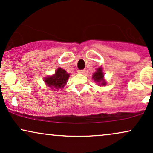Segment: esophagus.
Listing matches in <instances>:
<instances>
[{
	"label": "esophagus",
	"mask_w": 153,
	"mask_h": 153,
	"mask_svg": "<svg viewBox=\"0 0 153 153\" xmlns=\"http://www.w3.org/2000/svg\"><path fill=\"white\" fill-rule=\"evenodd\" d=\"M78 73H80V74H84L85 73V70H81V71H78Z\"/></svg>",
	"instance_id": "34e87169"
}]
</instances>
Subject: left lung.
Listing matches in <instances>:
<instances>
[{"mask_svg": "<svg viewBox=\"0 0 153 153\" xmlns=\"http://www.w3.org/2000/svg\"><path fill=\"white\" fill-rule=\"evenodd\" d=\"M104 77V74L103 73L102 68H99L96 71V73L93 74V79L96 83H98L101 86V85H106V80L103 78Z\"/></svg>", "mask_w": 153, "mask_h": 153, "instance_id": "8db88e82", "label": "left lung"}]
</instances>
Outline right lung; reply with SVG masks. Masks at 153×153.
I'll use <instances>...</instances> for the list:
<instances>
[{
	"instance_id": "add662e5",
	"label": "right lung",
	"mask_w": 153,
	"mask_h": 153,
	"mask_svg": "<svg viewBox=\"0 0 153 153\" xmlns=\"http://www.w3.org/2000/svg\"><path fill=\"white\" fill-rule=\"evenodd\" d=\"M70 74L62 68H57L54 75H48L44 78L45 84L54 91H58L64 88L68 82Z\"/></svg>"
}]
</instances>
